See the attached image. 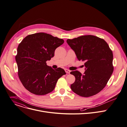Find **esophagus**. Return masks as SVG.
<instances>
[{"label": "esophagus", "instance_id": "obj_1", "mask_svg": "<svg viewBox=\"0 0 127 127\" xmlns=\"http://www.w3.org/2000/svg\"><path fill=\"white\" fill-rule=\"evenodd\" d=\"M65 72H66L67 73H70V71L69 70L67 69H66L65 70Z\"/></svg>", "mask_w": 127, "mask_h": 127}]
</instances>
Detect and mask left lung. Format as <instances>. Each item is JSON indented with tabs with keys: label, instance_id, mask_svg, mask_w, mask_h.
I'll return each mask as SVG.
<instances>
[{
	"label": "left lung",
	"instance_id": "1",
	"mask_svg": "<svg viewBox=\"0 0 127 127\" xmlns=\"http://www.w3.org/2000/svg\"><path fill=\"white\" fill-rule=\"evenodd\" d=\"M67 43L74 52L79 61H85V72H70L75 82L71 90L83 97L94 95L106 85L113 71V54L107 42L92 35L67 39Z\"/></svg>",
	"mask_w": 127,
	"mask_h": 127
}]
</instances>
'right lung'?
<instances>
[{
    "label": "right lung",
    "mask_w": 127,
    "mask_h": 127,
    "mask_svg": "<svg viewBox=\"0 0 127 127\" xmlns=\"http://www.w3.org/2000/svg\"><path fill=\"white\" fill-rule=\"evenodd\" d=\"M64 42L48 33L38 32L27 36L19 44L16 56L18 76L30 92L40 95L51 92L58 79L66 74L63 69H54L46 63Z\"/></svg>",
    "instance_id": "1"
}]
</instances>
